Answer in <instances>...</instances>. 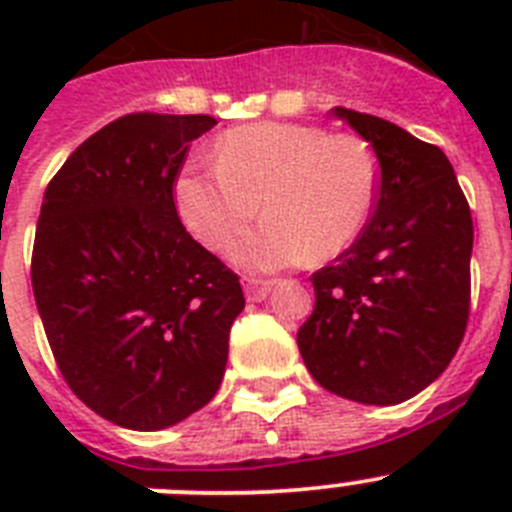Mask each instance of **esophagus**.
Instances as JSON below:
<instances>
[{"label":"esophagus","instance_id":"esophagus-1","mask_svg":"<svg viewBox=\"0 0 512 512\" xmlns=\"http://www.w3.org/2000/svg\"><path fill=\"white\" fill-rule=\"evenodd\" d=\"M271 287H274V282H269V279H246V284H243L248 302L266 300L271 292Z\"/></svg>","mask_w":512,"mask_h":512}]
</instances>
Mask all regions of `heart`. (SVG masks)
Masks as SVG:
<instances>
[{
	"mask_svg": "<svg viewBox=\"0 0 512 512\" xmlns=\"http://www.w3.org/2000/svg\"><path fill=\"white\" fill-rule=\"evenodd\" d=\"M176 210L189 233L248 271H277L333 259L366 228L379 197L377 156L361 138L300 122H253L228 130L215 166H189L176 179Z\"/></svg>",
	"mask_w": 512,
	"mask_h": 512,
	"instance_id": "b5f03b06",
	"label": "heart"
}]
</instances>
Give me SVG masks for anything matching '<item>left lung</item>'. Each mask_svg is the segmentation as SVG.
I'll use <instances>...</instances> for the list:
<instances>
[{
  "label": "left lung",
  "instance_id": "obj_1",
  "mask_svg": "<svg viewBox=\"0 0 512 512\" xmlns=\"http://www.w3.org/2000/svg\"><path fill=\"white\" fill-rule=\"evenodd\" d=\"M330 112L372 146L379 197L354 246L312 274L297 346L333 395L397 405L436 382L464 338L472 212L441 148L382 117Z\"/></svg>",
  "mask_w": 512,
  "mask_h": 512
}]
</instances>
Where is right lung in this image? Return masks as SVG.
I'll return each mask as SVG.
<instances>
[{
    "instance_id": "right-lung-1",
    "label": "right lung",
    "mask_w": 512,
    "mask_h": 512,
    "mask_svg": "<svg viewBox=\"0 0 512 512\" xmlns=\"http://www.w3.org/2000/svg\"><path fill=\"white\" fill-rule=\"evenodd\" d=\"M210 115L135 112L66 158L40 207L33 292L74 395L161 431L215 397L241 315L238 277L184 230L174 179Z\"/></svg>"
}]
</instances>
